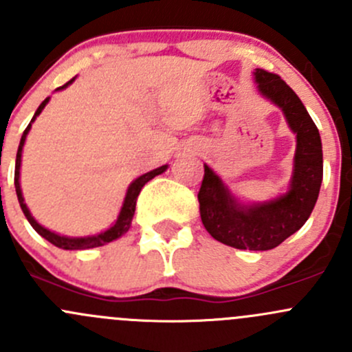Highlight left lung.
<instances>
[{"label": "left lung", "instance_id": "8db88e82", "mask_svg": "<svg viewBox=\"0 0 352 352\" xmlns=\"http://www.w3.org/2000/svg\"><path fill=\"white\" fill-rule=\"evenodd\" d=\"M254 81L258 94L281 109L287 127L296 134L287 190L267 201L243 202L204 163L197 199L202 225L212 239L240 250H271L310 218L320 192L324 155L317 126L285 81L264 69L254 71Z\"/></svg>", "mask_w": 352, "mask_h": 352}]
</instances>
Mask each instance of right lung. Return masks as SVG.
<instances>
[{"mask_svg":"<svg viewBox=\"0 0 352 352\" xmlns=\"http://www.w3.org/2000/svg\"><path fill=\"white\" fill-rule=\"evenodd\" d=\"M73 81H74V78H73V80L67 81L66 85H63V87H59L58 90H65V88H67L71 83H73ZM49 100H51V97L45 98V100L42 102L41 105H38V109L35 110V113H34V117H32L30 124H28L27 129L23 131L22 140H20V144H19V151H16L15 189H16V197H19V202H20V208H22L25 218L28 219V223L32 225V228H34L35 232L38 233V235L44 236L47 242L56 245V247L65 248V250H87V248L102 247V245L120 239V236H122L124 233H126L127 230L131 228L134 211H136V201H138V196H140L141 189L144 187V184H148L151 179H155L156 175H160V173L165 172V170L168 168V165H162V166H158V168L151 170V172L143 173V175L138 177L136 180H133V182L129 184V187H127V190H126V197H124L122 206H120L119 216H117L116 221H113L107 230H104V232L95 233V235H88V236H66V235H59V233H56V232H51V230L45 228V226H42L41 223H38L37 219L32 216L30 209H28L27 204H25L22 187H20V166H22V153H23L25 140H27V134L30 133V127H32V124H34V120L37 119V116H41L42 110H44L45 105L49 104Z\"/></svg>","mask_w":352,"mask_h":352,"instance_id":"obj_1","label":"right lung"}]
</instances>
